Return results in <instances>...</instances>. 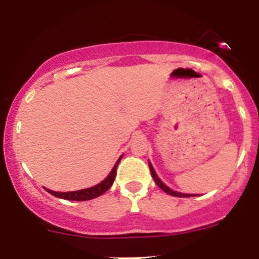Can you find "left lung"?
I'll use <instances>...</instances> for the list:
<instances>
[{
    "label": "left lung",
    "mask_w": 259,
    "mask_h": 259,
    "mask_svg": "<svg viewBox=\"0 0 259 259\" xmlns=\"http://www.w3.org/2000/svg\"><path fill=\"white\" fill-rule=\"evenodd\" d=\"M149 167H150V172H151V175H152V177H153V180H155V182H156V184H157L158 187H160V188L163 190V192H166L167 194H169V195H173V197H182V198H186V197H193L192 194H182V193H178V192H173L172 189H169L168 187L166 186V184H163L162 183V181L160 180V178H158V176L156 175V172H155V169H153V167L151 166V163H150L149 162Z\"/></svg>",
    "instance_id": "left-lung-1"
}]
</instances>
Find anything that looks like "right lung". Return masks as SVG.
I'll return each mask as SVG.
<instances>
[{"label": "right lung", "instance_id": "add662e5", "mask_svg": "<svg viewBox=\"0 0 259 259\" xmlns=\"http://www.w3.org/2000/svg\"><path fill=\"white\" fill-rule=\"evenodd\" d=\"M121 157L116 161L115 166L113 167L112 172L109 173V176L104 180L103 182L97 184L95 187H91V188L82 189V190H76V192H54V190L47 189V192H49L50 194H53L54 197H58L61 199H66V200H77V201H83V200H90V199L97 198L99 195H102L103 193H106L108 189L112 187L113 182L115 180V173H116V167H118L119 162H120Z\"/></svg>", "mask_w": 259, "mask_h": 259}]
</instances>
